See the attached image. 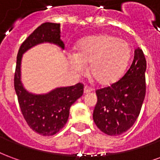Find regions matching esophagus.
<instances>
[{
  "label": "esophagus",
  "mask_w": 160,
  "mask_h": 160,
  "mask_svg": "<svg viewBox=\"0 0 160 160\" xmlns=\"http://www.w3.org/2000/svg\"><path fill=\"white\" fill-rule=\"evenodd\" d=\"M92 91V89L91 88V87H87V86H85V87H84V93L87 94V93H89V92H91Z\"/></svg>",
  "instance_id": "esophagus-1"
}]
</instances>
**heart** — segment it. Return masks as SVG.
<instances>
[{"mask_svg": "<svg viewBox=\"0 0 160 160\" xmlns=\"http://www.w3.org/2000/svg\"><path fill=\"white\" fill-rule=\"evenodd\" d=\"M131 56V45L127 41L109 34H98L81 40L76 55L69 56V63L79 74L85 72V64H89V73L98 83L109 86L123 75Z\"/></svg>", "mask_w": 160, "mask_h": 160, "instance_id": "1", "label": "heart"}]
</instances>
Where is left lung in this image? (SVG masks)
Segmentation results:
<instances>
[{
    "label": "left lung",
    "mask_w": 160,
    "mask_h": 160,
    "mask_svg": "<svg viewBox=\"0 0 160 160\" xmlns=\"http://www.w3.org/2000/svg\"><path fill=\"white\" fill-rule=\"evenodd\" d=\"M146 69L143 51L137 48L133 62L123 77L111 87L96 91L98 102L93 121L104 134L120 135L134 125L146 95Z\"/></svg>",
    "instance_id": "obj_1"
}]
</instances>
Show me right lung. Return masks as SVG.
<instances>
[{
	"mask_svg": "<svg viewBox=\"0 0 160 160\" xmlns=\"http://www.w3.org/2000/svg\"><path fill=\"white\" fill-rule=\"evenodd\" d=\"M42 42L54 43L64 49L60 24L43 23L22 42L17 56L14 89L23 117L29 127L41 135L50 136L59 132L66 124L70 107L82 96L84 86L78 83L71 87H57L45 94H34L26 90L21 82L23 54Z\"/></svg>",
	"mask_w": 160,
	"mask_h": 160,
	"instance_id": "1",
	"label": "right lung"
}]
</instances>
